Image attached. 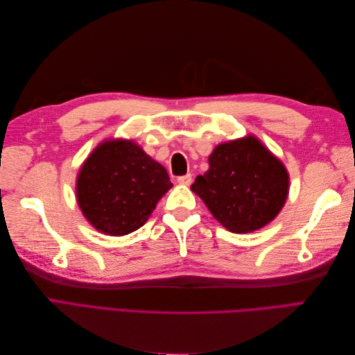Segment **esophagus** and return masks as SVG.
I'll return each mask as SVG.
<instances>
[{
    "mask_svg": "<svg viewBox=\"0 0 355 355\" xmlns=\"http://www.w3.org/2000/svg\"><path fill=\"white\" fill-rule=\"evenodd\" d=\"M191 182H192V176L189 173L178 178V184H180V185H187L188 187V185H191Z\"/></svg>",
    "mask_w": 355,
    "mask_h": 355,
    "instance_id": "1",
    "label": "esophagus"
}]
</instances>
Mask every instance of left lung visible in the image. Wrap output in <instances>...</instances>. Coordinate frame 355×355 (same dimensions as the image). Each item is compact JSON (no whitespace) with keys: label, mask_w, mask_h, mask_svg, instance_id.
Returning a JSON list of instances; mask_svg holds the SVG:
<instances>
[{"label":"left lung","mask_w":355,"mask_h":355,"mask_svg":"<svg viewBox=\"0 0 355 355\" xmlns=\"http://www.w3.org/2000/svg\"><path fill=\"white\" fill-rule=\"evenodd\" d=\"M209 166L191 189L228 231L261 230L283 209L288 173L259 139L247 136L218 145L209 157Z\"/></svg>","instance_id":"obj_1"}]
</instances>
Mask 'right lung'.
<instances>
[{
  "instance_id": "1",
  "label": "right lung",
  "mask_w": 355,
  "mask_h": 355,
  "mask_svg": "<svg viewBox=\"0 0 355 355\" xmlns=\"http://www.w3.org/2000/svg\"><path fill=\"white\" fill-rule=\"evenodd\" d=\"M173 187L167 170L133 141L102 142L77 178L78 206L93 227L108 235L139 230Z\"/></svg>"
}]
</instances>
